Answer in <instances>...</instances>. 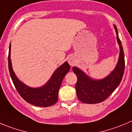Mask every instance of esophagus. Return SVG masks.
I'll use <instances>...</instances> for the list:
<instances>
[{"label":"esophagus","instance_id":"esophagus-1","mask_svg":"<svg viewBox=\"0 0 132 132\" xmlns=\"http://www.w3.org/2000/svg\"><path fill=\"white\" fill-rule=\"evenodd\" d=\"M68 61L69 64L72 66H74L75 64H76V59H75L73 56H70V57L68 58Z\"/></svg>","mask_w":132,"mask_h":132}]
</instances>
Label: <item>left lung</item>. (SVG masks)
I'll return each mask as SVG.
<instances>
[{
	"label": "left lung",
	"mask_w": 132,
	"mask_h": 132,
	"mask_svg": "<svg viewBox=\"0 0 132 132\" xmlns=\"http://www.w3.org/2000/svg\"><path fill=\"white\" fill-rule=\"evenodd\" d=\"M117 39L120 45L119 62L114 70L109 76L100 81H95L76 67L72 68L77 77L76 84V94L80 101L85 103H98L105 100L119 85L122 79L125 68V61L121 41L118 36L116 26Z\"/></svg>",
	"instance_id": "left-lung-1"
}]
</instances>
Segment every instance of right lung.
Masks as SVG:
<instances>
[{"label": "right lung", "mask_w": 132, "mask_h": 132, "mask_svg": "<svg viewBox=\"0 0 132 132\" xmlns=\"http://www.w3.org/2000/svg\"><path fill=\"white\" fill-rule=\"evenodd\" d=\"M11 45L8 53V68L13 83L19 95L27 102L38 107L51 106L56 103L59 97V90L65 75L69 72L70 66L68 62L64 63L54 72L47 83L41 88H33L21 82L15 75L10 59Z\"/></svg>", "instance_id": "right-lung-1"}]
</instances>
